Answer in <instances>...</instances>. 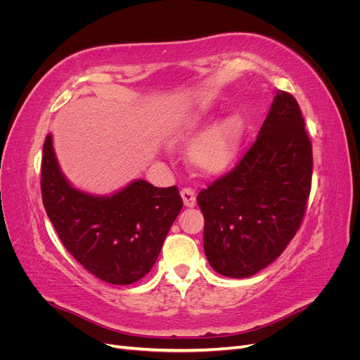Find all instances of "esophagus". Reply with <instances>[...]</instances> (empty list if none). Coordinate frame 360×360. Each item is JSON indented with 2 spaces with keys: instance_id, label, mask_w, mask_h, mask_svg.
<instances>
[{
  "instance_id": "1",
  "label": "esophagus",
  "mask_w": 360,
  "mask_h": 360,
  "mask_svg": "<svg viewBox=\"0 0 360 360\" xmlns=\"http://www.w3.org/2000/svg\"><path fill=\"white\" fill-rule=\"evenodd\" d=\"M180 195H181L184 205L189 207V209H191V207L195 205V202H197V195H195V191L191 189V188L181 189V191H180Z\"/></svg>"
}]
</instances>
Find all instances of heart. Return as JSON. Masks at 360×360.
<instances>
[{
	"instance_id": "1",
	"label": "heart",
	"mask_w": 360,
	"mask_h": 360,
	"mask_svg": "<svg viewBox=\"0 0 360 360\" xmlns=\"http://www.w3.org/2000/svg\"><path fill=\"white\" fill-rule=\"evenodd\" d=\"M243 132V122L237 114H230L202 132V126L191 129L183 143L191 146L189 162L204 177L219 176L231 167Z\"/></svg>"
}]
</instances>
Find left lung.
<instances>
[{
  "mask_svg": "<svg viewBox=\"0 0 360 360\" xmlns=\"http://www.w3.org/2000/svg\"><path fill=\"white\" fill-rule=\"evenodd\" d=\"M312 147L299 103L276 91L238 165L198 193L204 252L214 271L248 278L284 252L307 210Z\"/></svg>",
  "mask_w": 360,
  "mask_h": 360,
  "instance_id": "8db88e82",
  "label": "left lung"
}]
</instances>
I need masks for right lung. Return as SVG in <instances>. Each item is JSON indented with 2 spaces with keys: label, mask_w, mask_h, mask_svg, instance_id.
Segmentation results:
<instances>
[{
  "label": "right lung",
  "mask_w": 360,
  "mask_h": 360,
  "mask_svg": "<svg viewBox=\"0 0 360 360\" xmlns=\"http://www.w3.org/2000/svg\"><path fill=\"white\" fill-rule=\"evenodd\" d=\"M41 198L69 252L99 279L129 285L155 266L183 201L177 186L134 180L112 195L73 188L61 172L49 134L43 144Z\"/></svg>",
  "instance_id": "add662e5"
}]
</instances>
